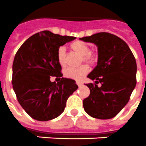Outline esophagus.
Instances as JSON below:
<instances>
[{
	"label": "esophagus",
	"mask_w": 146,
	"mask_h": 146,
	"mask_svg": "<svg viewBox=\"0 0 146 146\" xmlns=\"http://www.w3.org/2000/svg\"><path fill=\"white\" fill-rule=\"evenodd\" d=\"M76 84L78 86H81V85H82V83L80 82H76Z\"/></svg>",
	"instance_id": "1"
}]
</instances>
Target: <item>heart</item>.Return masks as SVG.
<instances>
[{
	"mask_svg": "<svg viewBox=\"0 0 146 146\" xmlns=\"http://www.w3.org/2000/svg\"><path fill=\"white\" fill-rule=\"evenodd\" d=\"M70 48L79 56H82V61L89 64H95L98 61L96 53L90 52V48L88 44L81 41H73L70 44ZM57 60L62 67L65 66V48L59 46L57 50ZM89 71L87 65H82L78 68H67L64 72L65 77L69 79L81 80Z\"/></svg>",
	"mask_w": 146,
	"mask_h": 146,
	"instance_id": "1",
	"label": "heart"
}]
</instances>
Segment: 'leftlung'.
<instances>
[{
    "instance_id": "obj_1",
    "label": "left lung",
    "mask_w": 146,
    "mask_h": 146,
    "mask_svg": "<svg viewBox=\"0 0 146 146\" xmlns=\"http://www.w3.org/2000/svg\"><path fill=\"white\" fill-rule=\"evenodd\" d=\"M79 39L98 47L97 65L88 76L94 83L86 84L90 93L83 100L84 111L94 118H113L128 103L137 84L135 58L128 44L113 34L102 32Z\"/></svg>"
}]
</instances>
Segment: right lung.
Listing matches in <instances>:
<instances>
[{"mask_svg":"<svg viewBox=\"0 0 146 146\" xmlns=\"http://www.w3.org/2000/svg\"><path fill=\"white\" fill-rule=\"evenodd\" d=\"M75 38L44 30L29 37L17 51L13 64V90L21 107L35 120L58 117L78 88L75 81L62 77L57 60L58 47ZM52 76L60 82L52 83Z\"/></svg>","mask_w":146,"mask_h":146,"instance_id":"right-lung-1","label":"right lung"}]
</instances>
